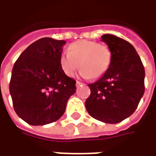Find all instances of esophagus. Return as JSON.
Masks as SVG:
<instances>
[{"instance_id":"obj_1","label":"esophagus","mask_w":156,"mask_h":156,"mask_svg":"<svg viewBox=\"0 0 156 156\" xmlns=\"http://www.w3.org/2000/svg\"><path fill=\"white\" fill-rule=\"evenodd\" d=\"M82 84H83V83H82L81 82H79V81L76 82V86H77V87H78V86H80V85Z\"/></svg>"}]
</instances>
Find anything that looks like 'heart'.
<instances>
[{"mask_svg": "<svg viewBox=\"0 0 156 156\" xmlns=\"http://www.w3.org/2000/svg\"><path fill=\"white\" fill-rule=\"evenodd\" d=\"M110 62L111 51L107 46L87 40L70 44L68 53H62L59 58L61 69L68 77L74 76L79 63L82 77L98 78L108 70Z\"/></svg>", "mask_w": 156, "mask_h": 156, "instance_id": "heart-1", "label": "heart"}]
</instances>
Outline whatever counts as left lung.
I'll list each match as a JSON object with an SVG mask.
<instances>
[{
	"label": "left lung",
	"mask_w": 156,
	"mask_h": 156,
	"mask_svg": "<svg viewBox=\"0 0 156 156\" xmlns=\"http://www.w3.org/2000/svg\"><path fill=\"white\" fill-rule=\"evenodd\" d=\"M101 38L111 51V62L100 79L88 84L85 107L95 119L117 124L135 111L144 95V68L129 41L111 34Z\"/></svg>",
	"instance_id": "left-lung-1"
}]
</instances>
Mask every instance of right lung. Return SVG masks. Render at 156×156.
Returning <instances> with one entry per match:
<instances>
[{"mask_svg": "<svg viewBox=\"0 0 156 156\" xmlns=\"http://www.w3.org/2000/svg\"><path fill=\"white\" fill-rule=\"evenodd\" d=\"M63 40L43 37L22 51L12 72L9 89L14 110L31 125H44L62 116L76 81L62 72Z\"/></svg>", "mask_w": 156, "mask_h": 156, "instance_id": "add662e5", "label": "right lung"}]
</instances>
